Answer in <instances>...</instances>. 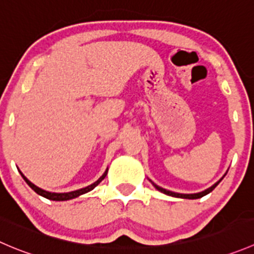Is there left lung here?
<instances>
[{"label":"left lung","instance_id":"left-lung-1","mask_svg":"<svg viewBox=\"0 0 254 254\" xmlns=\"http://www.w3.org/2000/svg\"><path fill=\"white\" fill-rule=\"evenodd\" d=\"M225 176H226V174L223 175V176L221 177V179L218 180V181L216 182V184H213L212 186H211V187H208V189L203 190V191H201V192H197V193H179V192H174V191H169V190H166V189H162V187L157 186V185H156V184H154V182H152L151 180H150V181H151V184L154 185V187H155V189L157 190V191H160V192L165 193V195L172 196V197H179V198H187V200H195V198H200V197H203V196H206V195H207V193H210L211 191H213V190H215V187L217 186V185L220 184L221 181H222V179H223V177H225Z\"/></svg>","mask_w":254,"mask_h":254}]
</instances>
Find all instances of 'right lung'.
Instances as JSON below:
<instances>
[{"label":"right lung","instance_id":"add662e5","mask_svg":"<svg viewBox=\"0 0 254 254\" xmlns=\"http://www.w3.org/2000/svg\"><path fill=\"white\" fill-rule=\"evenodd\" d=\"M18 171H19V170H18ZM19 174H21V176L23 177L24 181L27 182V185H28V186L31 187L32 190H33L34 192L38 193V195L42 196V197H46V198H48V200H52V201H68V200H72V198L79 197L80 195H84V193L92 191L94 187H97L98 185H99L100 182H102L103 180L105 179V176H107L108 169L105 170L104 174H103L102 176H100L99 179L97 180V181L93 182L92 185H89V186H87V187H83V189L75 190V191H70V192H49V191H46V190L41 189V187H38V186H36L34 184H32V182L29 181V180L27 179V177L24 176V175L22 174L21 171H19Z\"/></svg>","mask_w":254,"mask_h":254}]
</instances>
